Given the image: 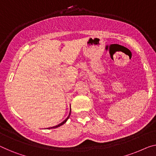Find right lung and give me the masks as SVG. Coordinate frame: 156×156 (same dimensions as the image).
Here are the masks:
<instances>
[{
	"label": "right lung",
	"mask_w": 156,
	"mask_h": 156,
	"mask_svg": "<svg viewBox=\"0 0 156 156\" xmlns=\"http://www.w3.org/2000/svg\"><path fill=\"white\" fill-rule=\"evenodd\" d=\"M70 114H71V110H70V113H69V116H68V117H67V118H66V120H64V121H63V122H61V123H60V124H59V125H56V126H54V127H49V128H48V129H52V128H57V127H59V126H61V125H64V123H65V122H66L67 121V120H68V119H69V116H70Z\"/></svg>",
	"instance_id": "1"
}]
</instances>
